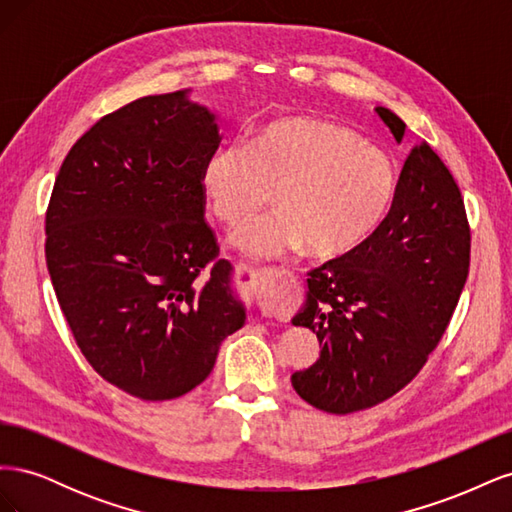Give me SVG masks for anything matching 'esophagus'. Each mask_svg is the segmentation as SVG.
I'll use <instances>...</instances> for the list:
<instances>
[{
	"mask_svg": "<svg viewBox=\"0 0 512 512\" xmlns=\"http://www.w3.org/2000/svg\"><path fill=\"white\" fill-rule=\"evenodd\" d=\"M290 275V271H284V269H256L252 273L254 277V299H256V305L260 309L262 316H273L275 314V282L277 277H284V275Z\"/></svg>",
	"mask_w": 512,
	"mask_h": 512,
	"instance_id": "esophagus-1",
	"label": "esophagus"
}]
</instances>
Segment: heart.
Wrapping results in <instances>:
<instances>
[{
    "mask_svg": "<svg viewBox=\"0 0 512 512\" xmlns=\"http://www.w3.org/2000/svg\"><path fill=\"white\" fill-rule=\"evenodd\" d=\"M200 190L215 220L239 226L273 203L280 211L241 226L232 241L252 256L352 254L389 215L395 162L354 132L312 117L269 121L245 145H222L200 166Z\"/></svg>",
    "mask_w": 512,
    "mask_h": 512,
    "instance_id": "heart-1",
    "label": "heart"
}]
</instances>
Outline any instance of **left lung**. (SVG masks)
Returning <instances> with one entry per match:
<instances>
[{
    "label": "left lung",
    "mask_w": 512,
    "mask_h": 512,
    "mask_svg": "<svg viewBox=\"0 0 512 512\" xmlns=\"http://www.w3.org/2000/svg\"><path fill=\"white\" fill-rule=\"evenodd\" d=\"M376 113L401 143L406 123ZM470 267V226L453 175L427 143L401 168L393 207L359 250L309 271L294 327L320 359L294 371L301 399L331 414L382 404L423 369L448 327Z\"/></svg>",
    "instance_id": "8db88e82"
}]
</instances>
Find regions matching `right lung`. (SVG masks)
I'll use <instances>...</instances> for the list:
<instances>
[{
	"label": "right lung",
	"mask_w": 512,
	"mask_h": 512,
	"mask_svg": "<svg viewBox=\"0 0 512 512\" xmlns=\"http://www.w3.org/2000/svg\"><path fill=\"white\" fill-rule=\"evenodd\" d=\"M188 94L104 115L72 145L46 209V267L76 344L145 401L196 389L245 324L200 190L220 130Z\"/></svg>",
	"instance_id": "add662e5"
}]
</instances>
